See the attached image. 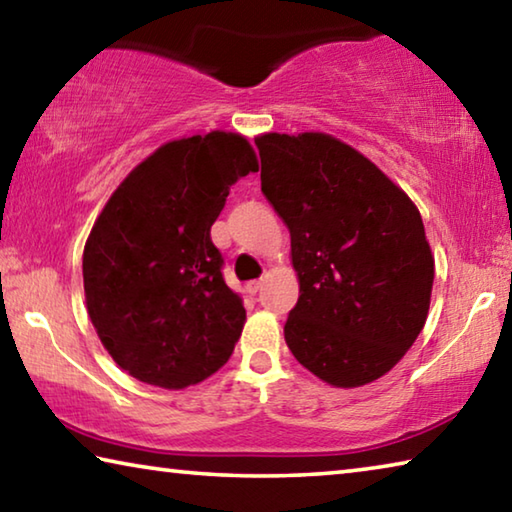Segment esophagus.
<instances>
[{
  "instance_id": "obj_1",
  "label": "esophagus",
  "mask_w": 512,
  "mask_h": 512,
  "mask_svg": "<svg viewBox=\"0 0 512 512\" xmlns=\"http://www.w3.org/2000/svg\"><path fill=\"white\" fill-rule=\"evenodd\" d=\"M262 287H264V280H253V282H248V284H246L248 293H253V296H255V293L262 291Z\"/></svg>"
}]
</instances>
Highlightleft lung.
Returning a JSON list of instances; mask_svg holds the SVG:
<instances>
[{
	"instance_id": "8db88e82",
	"label": "left lung",
	"mask_w": 512,
	"mask_h": 512,
	"mask_svg": "<svg viewBox=\"0 0 512 512\" xmlns=\"http://www.w3.org/2000/svg\"><path fill=\"white\" fill-rule=\"evenodd\" d=\"M262 192L291 232L300 296L284 341L336 388L384 377L422 332L433 255L418 207L327 133H264Z\"/></svg>"
}]
</instances>
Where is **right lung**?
<instances>
[{"label": "right lung", "instance_id": "1", "mask_svg": "<svg viewBox=\"0 0 512 512\" xmlns=\"http://www.w3.org/2000/svg\"><path fill=\"white\" fill-rule=\"evenodd\" d=\"M244 135L162 144L121 180L83 250L85 305L103 348L144 384L180 391L230 359L246 323L210 228L230 187L257 171Z\"/></svg>", "mask_w": 512, "mask_h": 512}]
</instances>
